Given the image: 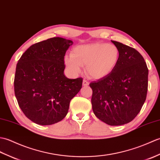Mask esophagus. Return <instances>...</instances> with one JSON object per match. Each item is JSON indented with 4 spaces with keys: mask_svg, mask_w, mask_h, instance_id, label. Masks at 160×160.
<instances>
[{
    "mask_svg": "<svg viewBox=\"0 0 160 160\" xmlns=\"http://www.w3.org/2000/svg\"><path fill=\"white\" fill-rule=\"evenodd\" d=\"M88 85H89V82H88V81L87 80L84 79L83 81V86H88Z\"/></svg>",
    "mask_w": 160,
    "mask_h": 160,
    "instance_id": "34e87169",
    "label": "esophagus"
}]
</instances>
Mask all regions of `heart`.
<instances>
[{
    "instance_id": "heart-1",
    "label": "heart",
    "mask_w": 160,
    "mask_h": 160,
    "mask_svg": "<svg viewBox=\"0 0 160 160\" xmlns=\"http://www.w3.org/2000/svg\"><path fill=\"white\" fill-rule=\"evenodd\" d=\"M119 58V50L114 44L93 43L74 47L71 55L65 56L64 62L73 73H79L81 66H86L88 75L99 79L108 76L114 70Z\"/></svg>"
}]
</instances>
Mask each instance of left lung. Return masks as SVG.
Returning a JSON list of instances; mask_svg holds the SVG:
<instances>
[{
	"mask_svg": "<svg viewBox=\"0 0 160 160\" xmlns=\"http://www.w3.org/2000/svg\"><path fill=\"white\" fill-rule=\"evenodd\" d=\"M118 47V64L108 76L92 81L94 113L109 125H125L140 112L147 98L148 70L140 53L133 48L112 41Z\"/></svg>",
	"mask_w": 160,
	"mask_h": 160,
	"instance_id": "obj_1",
	"label": "left lung"
}]
</instances>
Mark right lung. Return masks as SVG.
Instances as JSON below:
<instances>
[{
	"label": "right lung",
	"instance_id": "obj_1",
	"mask_svg": "<svg viewBox=\"0 0 160 160\" xmlns=\"http://www.w3.org/2000/svg\"><path fill=\"white\" fill-rule=\"evenodd\" d=\"M72 41L52 38L34 44L16 65L14 92L24 114L33 122L50 125L61 121L83 79L66 77L64 56Z\"/></svg>",
	"mask_w": 160,
	"mask_h": 160
}]
</instances>
